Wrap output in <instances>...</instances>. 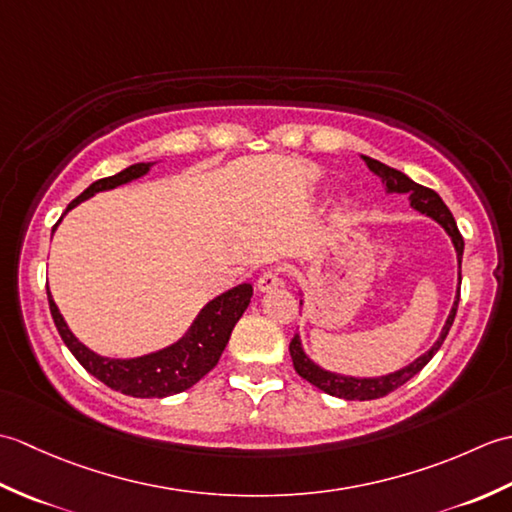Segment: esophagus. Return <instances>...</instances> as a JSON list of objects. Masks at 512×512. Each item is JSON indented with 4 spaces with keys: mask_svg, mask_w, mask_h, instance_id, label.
<instances>
[{
    "mask_svg": "<svg viewBox=\"0 0 512 512\" xmlns=\"http://www.w3.org/2000/svg\"><path fill=\"white\" fill-rule=\"evenodd\" d=\"M277 286H281V277H279V270L277 268L266 270V273L257 279L259 292H270V290H275Z\"/></svg>",
    "mask_w": 512,
    "mask_h": 512,
    "instance_id": "34e87169",
    "label": "esophagus"
}]
</instances>
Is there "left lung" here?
Instances as JSON below:
<instances>
[{
    "label": "left lung",
    "instance_id": "1",
    "mask_svg": "<svg viewBox=\"0 0 512 512\" xmlns=\"http://www.w3.org/2000/svg\"><path fill=\"white\" fill-rule=\"evenodd\" d=\"M365 160V165L369 167V171L376 173V176L383 180L385 184V191L387 193H407L409 195V204L411 209H416L418 213L431 217V220H436L447 235L451 237V242L455 246V253H458V292H455V301H453V308L447 317V323H444V328L438 336V341L433 343L427 352L422 356H418L416 361L409 363L407 367L398 369V372H391L385 376H376V378H358V376H343V374H336V372H328V369L319 367L317 363L312 361V358L303 352V345H301V336L295 334V339L290 341V356H292V365H295L297 374L301 378H306L308 383H312L314 387H319L321 391L336 398H345V400H374V398H383L387 396L389 391L398 389L400 385H405L409 378L416 376L420 369L427 365L436 352L440 350V345L447 339V334L453 325L455 319V312H458V303H460V284H462V253H464V239L458 231V224H455L453 215L449 211V206L442 202L440 195L436 191H431L427 187H422V184L413 182L405 173L398 171V169H391L383 162H378L369 156H361ZM303 306V301H299Z\"/></svg>",
    "mask_w": 512,
    "mask_h": 512
}]
</instances>
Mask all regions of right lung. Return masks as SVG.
Here are the masks:
<instances>
[{
  "mask_svg": "<svg viewBox=\"0 0 512 512\" xmlns=\"http://www.w3.org/2000/svg\"><path fill=\"white\" fill-rule=\"evenodd\" d=\"M154 165L156 162H136V165L123 169L116 176L92 182L79 198L68 204L65 213L96 193L110 191L121 187V184L147 176ZM250 297H253V286L239 284L206 303L191 323V328L173 345L136 358H110L92 352L90 347H85L76 339L48 290V303L54 325H57L63 343L68 345V350L74 354L76 361L110 389L134 398H167L180 394V391H187L200 378L209 374L217 361H220L224 347L228 339H231L235 323L248 308Z\"/></svg>",
  "mask_w": 512,
  "mask_h": 512,
  "instance_id": "add662e5",
  "label": "right lung"
}]
</instances>
